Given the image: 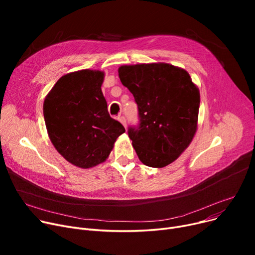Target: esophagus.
Masks as SVG:
<instances>
[{
    "label": "esophagus",
    "mask_w": 255,
    "mask_h": 255,
    "mask_svg": "<svg viewBox=\"0 0 255 255\" xmlns=\"http://www.w3.org/2000/svg\"><path fill=\"white\" fill-rule=\"evenodd\" d=\"M118 120H119L120 122L123 124V126L126 128V126H127V125H126V119H125V117H123V116H122V117H119V118H118Z\"/></svg>",
    "instance_id": "34e87169"
}]
</instances>
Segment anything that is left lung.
I'll list each match as a JSON object with an SVG mask.
<instances>
[{
	"mask_svg": "<svg viewBox=\"0 0 255 255\" xmlns=\"http://www.w3.org/2000/svg\"><path fill=\"white\" fill-rule=\"evenodd\" d=\"M119 77L137 104L139 123L128 128L140 161L164 167L190 144L196 132L199 91L186 70L166 63L125 65Z\"/></svg>",
	"mask_w": 255,
	"mask_h": 255,
	"instance_id": "obj_1",
	"label": "left lung"
}]
</instances>
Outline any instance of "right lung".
I'll use <instances>...</instances> for the list:
<instances>
[{"instance_id": "1", "label": "right lung", "mask_w": 255, "mask_h": 255, "mask_svg": "<svg viewBox=\"0 0 255 255\" xmlns=\"http://www.w3.org/2000/svg\"><path fill=\"white\" fill-rule=\"evenodd\" d=\"M103 78L102 71L89 69L63 75L43 103L50 141L67 161L80 168L105 161L125 132L107 111Z\"/></svg>"}]
</instances>
